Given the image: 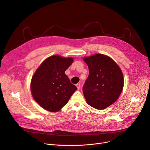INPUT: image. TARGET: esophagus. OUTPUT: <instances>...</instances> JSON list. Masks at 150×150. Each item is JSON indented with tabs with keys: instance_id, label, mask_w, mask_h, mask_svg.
Here are the masks:
<instances>
[{
	"instance_id": "34e87169",
	"label": "esophagus",
	"mask_w": 150,
	"mask_h": 150,
	"mask_svg": "<svg viewBox=\"0 0 150 150\" xmlns=\"http://www.w3.org/2000/svg\"><path fill=\"white\" fill-rule=\"evenodd\" d=\"M76 87H77V88L79 89V88H80V87H81V85H80V83H77L76 85Z\"/></svg>"
}]
</instances>
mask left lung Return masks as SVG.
I'll return each mask as SVG.
<instances>
[{
    "mask_svg": "<svg viewBox=\"0 0 150 150\" xmlns=\"http://www.w3.org/2000/svg\"><path fill=\"white\" fill-rule=\"evenodd\" d=\"M83 60L89 68V75L82 88L86 103L97 110L106 108L117 100L122 91V72L111 58L103 54Z\"/></svg>",
    "mask_w": 150,
    "mask_h": 150,
    "instance_id": "left-lung-1",
    "label": "left lung"
}]
</instances>
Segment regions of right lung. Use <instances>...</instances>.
Segmentation results:
<instances>
[{"label": "right lung", "mask_w": 150, "mask_h": 150, "mask_svg": "<svg viewBox=\"0 0 150 150\" xmlns=\"http://www.w3.org/2000/svg\"><path fill=\"white\" fill-rule=\"evenodd\" d=\"M73 61L72 58L52 56L36 71L31 81V92L43 108L51 112L59 111L77 89L65 74Z\"/></svg>", "instance_id": "add662e5"}]
</instances>
